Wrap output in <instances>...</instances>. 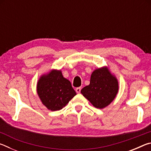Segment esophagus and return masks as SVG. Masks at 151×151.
Returning <instances> with one entry per match:
<instances>
[{
  "label": "esophagus",
  "instance_id": "obj_1",
  "mask_svg": "<svg viewBox=\"0 0 151 151\" xmlns=\"http://www.w3.org/2000/svg\"><path fill=\"white\" fill-rule=\"evenodd\" d=\"M81 87H77L76 88V92L77 93H81Z\"/></svg>",
  "mask_w": 151,
  "mask_h": 151
}]
</instances>
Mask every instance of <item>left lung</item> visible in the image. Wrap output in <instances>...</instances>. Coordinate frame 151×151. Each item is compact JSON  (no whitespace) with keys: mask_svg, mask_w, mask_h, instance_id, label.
Returning a JSON list of instances; mask_svg holds the SVG:
<instances>
[{"mask_svg":"<svg viewBox=\"0 0 151 151\" xmlns=\"http://www.w3.org/2000/svg\"><path fill=\"white\" fill-rule=\"evenodd\" d=\"M119 91L118 81L103 67L93 71L90 84L81 90L83 95L97 109H103L114 100Z\"/></svg>","mask_w":151,"mask_h":151,"instance_id":"left-lung-1","label":"left lung"}]
</instances>
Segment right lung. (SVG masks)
Instances as JSON below:
<instances>
[{
	"label": "right lung",
	"mask_w": 151,
	"mask_h": 151,
	"mask_svg": "<svg viewBox=\"0 0 151 151\" xmlns=\"http://www.w3.org/2000/svg\"><path fill=\"white\" fill-rule=\"evenodd\" d=\"M37 88L42 104L52 111L62 109L76 94L70 82L57 70H52L47 75H42L38 81Z\"/></svg>",
	"instance_id": "add662e5"
}]
</instances>
